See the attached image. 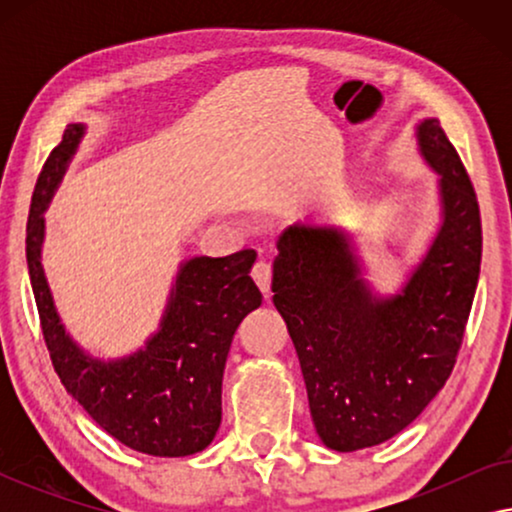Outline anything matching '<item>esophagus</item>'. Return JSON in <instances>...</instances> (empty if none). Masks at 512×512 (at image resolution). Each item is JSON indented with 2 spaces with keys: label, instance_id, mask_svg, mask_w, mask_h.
<instances>
[{
  "label": "esophagus",
  "instance_id": "1",
  "mask_svg": "<svg viewBox=\"0 0 512 512\" xmlns=\"http://www.w3.org/2000/svg\"><path fill=\"white\" fill-rule=\"evenodd\" d=\"M251 277L256 279V284H258V289H261L265 296H268L270 293V282H272V268H270V263L268 261H258L256 265H254V270H251Z\"/></svg>",
  "mask_w": 512,
  "mask_h": 512
}]
</instances>
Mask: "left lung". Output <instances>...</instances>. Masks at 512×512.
Returning a JSON list of instances; mask_svg holds the SVG:
<instances>
[{
    "label": "left lung",
    "mask_w": 512,
    "mask_h": 512,
    "mask_svg": "<svg viewBox=\"0 0 512 512\" xmlns=\"http://www.w3.org/2000/svg\"><path fill=\"white\" fill-rule=\"evenodd\" d=\"M417 139L440 174L443 226L401 296H370L338 230L296 226L277 242L272 303L298 352L319 438L338 452L380 445L415 422L464 342L482 258L478 198L438 118L419 123Z\"/></svg>",
    "instance_id": "1"
}]
</instances>
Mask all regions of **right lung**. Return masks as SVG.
I'll return each mask as SVG.
<instances>
[{
    "mask_svg": "<svg viewBox=\"0 0 512 512\" xmlns=\"http://www.w3.org/2000/svg\"><path fill=\"white\" fill-rule=\"evenodd\" d=\"M83 125H67L46 158L27 216V268L39 324L60 382L109 436L153 457H188L212 443L221 424V380L240 321L261 305L249 277L254 249L181 265L160 331L121 361L90 359L74 345L53 307L44 268V209L74 156Z\"/></svg>",
    "mask_w": 512,
    "mask_h": 512,
    "instance_id": "1",
    "label": "right lung"
}]
</instances>
